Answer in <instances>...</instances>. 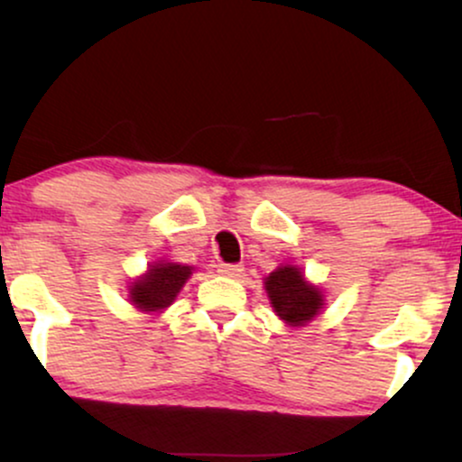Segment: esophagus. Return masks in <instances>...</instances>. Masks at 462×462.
Segmentation results:
<instances>
[{"instance_id": "esophagus-1", "label": "esophagus", "mask_w": 462, "mask_h": 462, "mask_svg": "<svg viewBox=\"0 0 462 462\" xmlns=\"http://www.w3.org/2000/svg\"><path fill=\"white\" fill-rule=\"evenodd\" d=\"M243 272H245L243 264H221L219 267V273L227 275V278H241Z\"/></svg>"}]
</instances>
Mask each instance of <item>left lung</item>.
Instances as JSON below:
<instances>
[{
    "instance_id": "8db88e82",
    "label": "left lung",
    "mask_w": 462,
    "mask_h": 462,
    "mask_svg": "<svg viewBox=\"0 0 462 462\" xmlns=\"http://www.w3.org/2000/svg\"><path fill=\"white\" fill-rule=\"evenodd\" d=\"M264 291L275 315L289 326H306L323 309V293L304 278L301 269L282 264L264 278Z\"/></svg>"
}]
</instances>
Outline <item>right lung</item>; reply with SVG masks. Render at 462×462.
I'll list each match as a JSON object with an SVG mask.
<instances>
[{
  "mask_svg": "<svg viewBox=\"0 0 462 462\" xmlns=\"http://www.w3.org/2000/svg\"><path fill=\"white\" fill-rule=\"evenodd\" d=\"M193 267L178 263L158 261L150 264L147 273L136 278L130 286V301L143 312H161L173 304Z\"/></svg>",
  "mask_w": 462,
  "mask_h": 462,
  "instance_id": "right-lung-1",
  "label": "right lung"
}]
</instances>
